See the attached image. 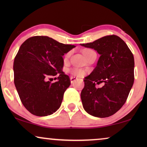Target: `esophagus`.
Returning <instances> with one entry per match:
<instances>
[{"label":"esophagus","instance_id":"esophagus-1","mask_svg":"<svg viewBox=\"0 0 147 147\" xmlns=\"http://www.w3.org/2000/svg\"><path fill=\"white\" fill-rule=\"evenodd\" d=\"M76 80H77V78L76 77H74V76H71V77H70V81H71V84H73Z\"/></svg>","mask_w":147,"mask_h":147}]
</instances>
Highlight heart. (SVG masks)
I'll use <instances>...</instances> for the list:
<instances>
[{
  "mask_svg": "<svg viewBox=\"0 0 147 147\" xmlns=\"http://www.w3.org/2000/svg\"><path fill=\"white\" fill-rule=\"evenodd\" d=\"M92 51V50H90V49H85L83 51V54L84 55H86V53H89V52H91ZM70 55H71V52H69V53H67L66 54L65 56V59H67L68 57H69ZM71 73L74 74V75L75 76H81L82 74H83V71H82L81 69H77V68H74L71 70Z\"/></svg>",
  "mask_w": 147,
  "mask_h": 147,
  "instance_id": "b5f03b06",
  "label": "heart"
}]
</instances>
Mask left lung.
I'll return each mask as SVG.
<instances>
[{
  "label": "left lung",
  "mask_w": 147,
  "mask_h": 147,
  "mask_svg": "<svg viewBox=\"0 0 147 147\" xmlns=\"http://www.w3.org/2000/svg\"><path fill=\"white\" fill-rule=\"evenodd\" d=\"M80 45L100 55L96 67L84 80L81 99L84 110L95 117L113 115L126 102L134 84V56L125 42L114 35ZM95 82H104L105 86L96 88Z\"/></svg>",
  "instance_id": "8db88e82"
}]
</instances>
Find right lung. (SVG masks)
<instances>
[{
    "label": "right lung",
    "instance_id": "obj_1",
    "mask_svg": "<svg viewBox=\"0 0 147 147\" xmlns=\"http://www.w3.org/2000/svg\"><path fill=\"white\" fill-rule=\"evenodd\" d=\"M75 47L47 36L30 37L21 45L14 61V83L23 106L31 114L46 116L59 108L71 84L62 71V56ZM56 75L57 82L47 80Z\"/></svg>",
    "mask_w": 147,
    "mask_h": 147
}]
</instances>
